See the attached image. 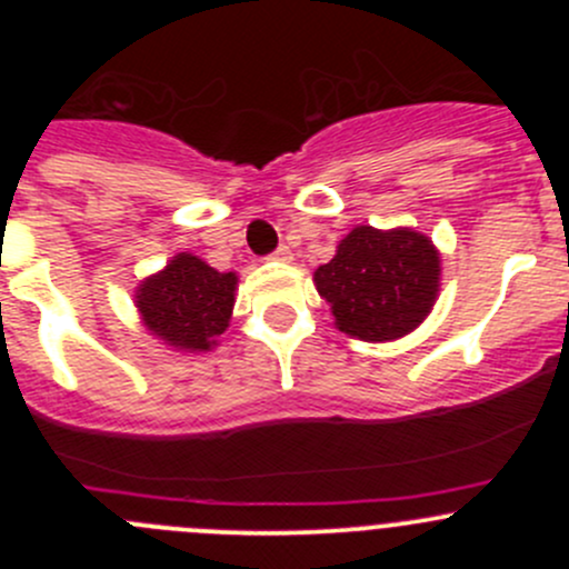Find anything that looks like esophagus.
<instances>
[{"instance_id": "obj_1", "label": "esophagus", "mask_w": 569, "mask_h": 569, "mask_svg": "<svg viewBox=\"0 0 569 569\" xmlns=\"http://www.w3.org/2000/svg\"><path fill=\"white\" fill-rule=\"evenodd\" d=\"M269 258H272V261H291V250L286 248V244H280V248L274 250Z\"/></svg>"}]
</instances>
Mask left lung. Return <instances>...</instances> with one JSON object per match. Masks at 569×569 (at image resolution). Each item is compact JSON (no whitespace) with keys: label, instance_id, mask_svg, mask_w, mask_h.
<instances>
[{"label":"left lung","instance_id":"1","mask_svg":"<svg viewBox=\"0 0 569 569\" xmlns=\"http://www.w3.org/2000/svg\"><path fill=\"white\" fill-rule=\"evenodd\" d=\"M336 327L360 341H393L416 330L440 291V252L412 228L358 226L330 263L313 272Z\"/></svg>","mask_w":569,"mask_h":569}]
</instances>
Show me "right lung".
Segmentation results:
<instances>
[{
	"mask_svg": "<svg viewBox=\"0 0 569 569\" xmlns=\"http://www.w3.org/2000/svg\"><path fill=\"white\" fill-rule=\"evenodd\" d=\"M237 283V272H217L203 258L178 252L137 286L134 302L151 336L181 352H209L231 321Z\"/></svg>",
	"mask_w": 569,
	"mask_h": 569,
	"instance_id": "obj_1",
	"label": "right lung"
}]
</instances>
